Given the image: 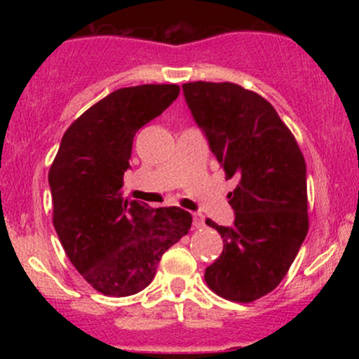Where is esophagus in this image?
Masks as SVG:
<instances>
[{"mask_svg":"<svg viewBox=\"0 0 359 359\" xmlns=\"http://www.w3.org/2000/svg\"><path fill=\"white\" fill-rule=\"evenodd\" d=\"M192 224L196 226V228H203L204 226V216L199 212H194L192 214Z\"/></svg>","mask_w":359,"mask_h":359,"instance_id":"34e87169","label":"esophagus"}]
</instances>
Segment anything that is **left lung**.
I'll return each mask as SVG.
<instances>
[{
    "mask_svg": "<svg viewBox=\"0 0 359 359\" xmlns=\"http://www.w3.org/2000/svg\"><path fill=\"white\" fill-rule=\"evenodd\" d=\"M196 125L228 177L234 221L209 226L224 250L205 269L209 288L234 302H253L282 282L309 229L307 168L294 135L269 101L231 82L182 86Z\"/></svg>",
    "mask_w": 359,
    "mask_h": 359,
    "instance_id": "obj_1",
    "label": "left lung"
}]
</instances>
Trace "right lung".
Here are the masks:
<instances>
[{
  "instance_id": "obj_1",
  "label": "right lung",
  "mask_w": 359,
  "mask_h": 359,
  "mask_svg": "<svg viewBox=\"0 0 359 359\" xmlns=\"http://www.w3.org/2000/svg\"><path fill=\"white\" fill-rule=\"evenodd\" d=\"M175 84L123 88L81 114L48 172L53 226L77 271L97 292L128 297L150 285L165 251L189 233L184 209L125 199L135 133L179 96Z\"/></svg>"
}]
</instances>
